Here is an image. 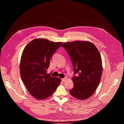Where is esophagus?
<instances>
[{
  "label": "esophagus",
  "mask_w": 124,
  "mask_h": 124,
  "mask_svg": "<svg viewBox=\"0 0 124 124\" xmlns=\"http://www.w3.org/2000/svg\"><path fill=\"white\" fill-rule=\"evenodd\" d=\"M66 78H62V82H65L66 80Z\"/></svg>",
  "instance_id": "obj_1"
}]
</instances>
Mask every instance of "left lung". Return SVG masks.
<instances>
[{"label": "left lung", "instance_id": "left-lung-1", "mask_svg": "<svg viewBox=\"0 0 124 124\" xmlns=\"http://www.w3.org/2000/svg\"><path fill=\"white\" fill-rule=\"evenodd\" d=\"M61 46L69 54L74 75L77 74L72 78L74 86L70 94L79 100L89 98L95 93L102 75V61L98 49L88 41L67 42Z\"/></svg>", "mask_w": 124, "mask_h": 124}]
</instances>
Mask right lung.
I'll return each instance as SVG.
<instances>
[{
  "mask_svg": "<svg viewBox=\"0 0 124 124\" xmlns=\"http://www.w3.org/2000/svg\"><path fill=\"white\" fill-rule=\"evenodd\" d=\"M62 42H54L46 39H36L24 48L20 70L22 79L29 93L38 100L52 95L61 79L47 74L50 60Z\"/></svg>",
  "mask_w": 124,
  "mask_h": 124,
  "instance_id": "1",
  "label": "right lung"
}]
</instances>
